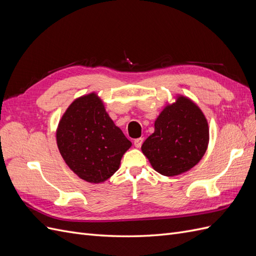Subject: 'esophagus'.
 Here are the masks:
<instances>
[{
  "label": "esophagus",
  "mask_w": 256,
  "mask_h": 256,
  "mask_svg": "<svg viewBox=\"0 0 256 256\" xmlns=\"http://www.w3.org/2000/svg\"><path fill=\"white\" fill-rule=\"evenodd\" d=\"M143 140H144L143 138H136L134 142V146L136 147V148H140L141 145H142V143H143Z\"/></svg>",
  "instance_id": "obj_1"
}]
</instances>
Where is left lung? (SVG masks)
Segmentation results:
<instances>
[{
  "mask_svg": "<svg viewBox=\"0 0 256 256\" xmlns=\"http://www.w3.org/2000/svg\"><path fill=\"white\" fill-rule=\"evenodd\" d=\"M209 143L208 122L189 97L176 95L154 120V131L142 144V152L154 171L177 176L196 166Z\"/></svg>",
  "mask_w": 256,
  "mask_h": 256,
  "instance_id": "obj_1",
  "label": "left lung"
}]
</instances>
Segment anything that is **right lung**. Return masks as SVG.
I'll return each instance as SVG.
<instances>
[{"mask_svg": "<svg viewBox=\"0 0 256 256\" xmlns=\"http://www.w3.org/2000/svg\"><path fill=\"white\" fill-rule=\"evenodd\" d=\"M56 143L68 168L90 184L109 180L132 145L111 120L96 92L69 104L58 122Z\"/></svg>", "mask_w": 256, "mask_h": 256, "instance_id": "add662e5", "label": "right lung"}]
</instances>
